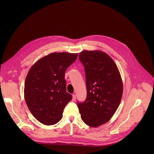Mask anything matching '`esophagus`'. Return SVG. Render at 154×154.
Returning <instances> with one entry per match:
<instances>
[{"label":"esophagus","instance_id":"34e87169","mask_svg":"<svg viewBox=\"0 0 154 154\" xmlns=\"http://www.w3.org/2000/svg\"><path fill=\"white\" fill-rule=\"evenodd\" d=\"M76 97V95L75 94H73L72 95V100L73 101H75Z\"/></svg>","mask_w":154,"mask_h":154}]
</instances>
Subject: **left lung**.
<instances>
[{"mask_svg":"<svg viewBox=\"0 0 154 154\" xmlns=\"http://www.w3.org/2000/svg\"><path fill=\"white\" fill-rule=\"evenodd\" d=\"M79 59L85 67L87 99L78 103L81 117L90 127L105 124L113 116L123 95L122 77L114 60L100 50H84Z\"/></svg>","mask_w":154,"mask_h":154,"instance_id":"obj_1","label":"left lung"}]
</instances>
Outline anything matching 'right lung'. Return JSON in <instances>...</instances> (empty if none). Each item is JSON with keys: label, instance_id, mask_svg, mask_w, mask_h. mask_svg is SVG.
<instances>
[{"label": "right lung", "instance_id": "right-lung-1", "mask_svg": "<svg viewBox=\"0 0 154 154\" xmlns=\"http://www.w3.org/2000/svg\"><path fill=\"white\" fill-rule=\"evenodd\" d=\"M78 53H50L30 68L25 81L24 98L34 117L45 125H53L63 117L72 96L66 92L65 74Z\"/></svg>", "mask_w": 154, "mask_h": 154}]
</instances>
